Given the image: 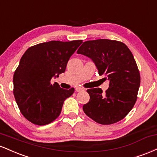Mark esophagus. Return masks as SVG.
I'll return each instance as SVG.
<instances>
[{"mask_svg":"<svg viewBox=\"0 0 157 157\" xmlns=\"http://www.w3.org/2000/svg\"><path fill=\"white\" fill-rule=\"evenodd\" d=\"M85 88H81V87H76L75 88V91L76 92H81V91H84Z\"/></svg>","mask_w":157,"mask_h":157,"instance_id":"esophagus-1","label":"esophagus"}]
</instances>
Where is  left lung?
I'll use <instances>...</instances> for the list:
<instances>
[{
	"label": "left lung",
	"instance_id": "8db88e82",
	"mask_svg": "<svg viewBox=\"0 0 157 157\" xmlns=\"http://www.w3.org/2000/svg\"><path fill=\"white\" fill-rule=\"evenodd\" d=\"M77 54L94 62L99 75L109 81L106 93L101 88L87 90L90 100L84 113L96 122L108 125L119 121L133 108L140 85V76L134 56L124 43L109 39L86 41Z\"/></svg>",
	"mask_w": 157,
	"mask_h": 157
}]
</instances>
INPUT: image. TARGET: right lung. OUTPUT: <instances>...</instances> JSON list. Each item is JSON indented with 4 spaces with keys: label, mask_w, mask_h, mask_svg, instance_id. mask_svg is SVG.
Here are the masks:
<instances>
[{
    "label": "right lung",
    "mask_w": 157,
    "mask_h": 157,
    "mask_svg": "<svg viewBox=\"0 0 157 157\" xmlns=\"http://www.w3.org/2000/svg\"><path fill=\"white\" fill-rule=\"evenodd\" d=\"M82 40L50 41L28 48L22 56L13 77L14 95L25 118L36 125L56 120L74 88L65 90L51 84L66 70L67 63Z\"/></svg>",
    "instance_id": "obj_1"
}]
</instances>
